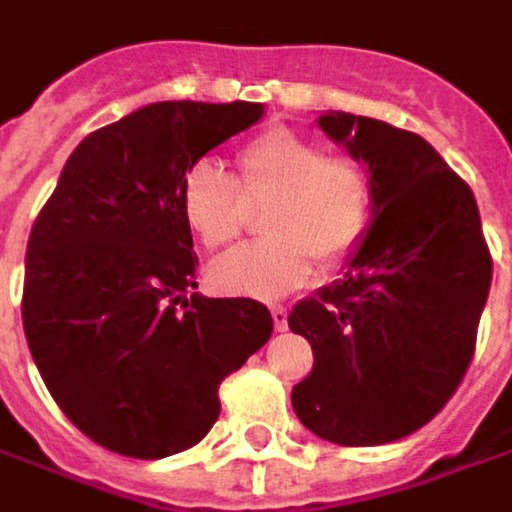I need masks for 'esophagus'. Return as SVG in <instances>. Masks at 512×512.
I'll return each mask as SVG.
<instances>
[{
  "label": "esophagus",
  "mask_w": 512,
  "mask_h": 512,
  "mask_svg": "<svg viewBox=\"0 0 512 512\" xmlns=\"http://www.w3.org/2000/svg\"><path fill=\"white\" fill-rule=\"evenodd\" d=\"M269 310H272V321H275V330H278V333H284V330H286V316H289V313H286V307L275 304V307H269Z\"/></svg>",
  "instance_id": "1"
}]
</instances>
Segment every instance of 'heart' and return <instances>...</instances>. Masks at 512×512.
I'll return each instance as SVG.
<instances>
[{"label":"heart","instance_id":"1","mask_svg":"<svg viewBox=\"0 0 512 512\" xmlns=\"http://www.w3.org/2000/svg\"><path fill=\"white\" fill-rule=\"evenodd\" d=\"M237 176L214 162H196L179 182V211L205 249L234 243L263 205V240L217 257L208 269L214 289L246 298H278L304 286L316 257L342 266L362 246L374 220L368 170L350 156H330L313 138L272 127L237 150Z\"/></svg>","mask_w":512,"mask_h":512}]
</instances>
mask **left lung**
Returning a JSON list of instances; mask_svg holds the SVG:
<instances>
[{"label": "left lung", "mask_w": 512, "mask_h": 512, "mask_svg": "<svg viewBox=\"0 0 512 512\" xmlns=\"http://www.w3.org/2000/svg\"><path fill=\"white\" fill-rule=\"evenodd\" d=\"M318 127L368 165L374 223L345 278L289 313L316 356L292 408L330 443L379 446L423 429L458 391L493 257L469 185L426 138L350 112Z\"/></svg>", "instance_id": "8db88e82"}]
</instances>
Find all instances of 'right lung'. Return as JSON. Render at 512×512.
<instances>
[{
	"label": "right lung",
	"mask_w": 512,
	"mask_h": 512,
	"mask_svg": "<svg viewBox=\"0 0 512 512\" xmlns=\"http://www.w3.org/2000/svg\"><path fill=\"white\" fill-rule=\"evenodd\" d=\"M249 101H162L89 133L34 220L22 324L60 411L109 452L156 461L220 417V382L272 336L255 298H202L179 182L249 130Z\"/></svg>",
	"instance_id": "add662e5"
}]
</instances>
